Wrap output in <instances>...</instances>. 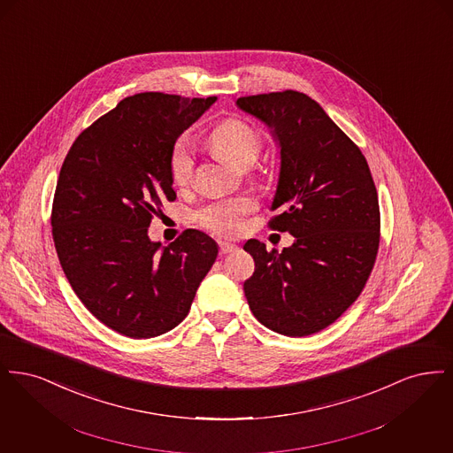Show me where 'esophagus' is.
I'll return each instance as SVG.
<instances>
[{"label": "esophagus", "instance_id": "esophagus-1", "mask_svg": "<svg viewBox=\"0 0 453 453\" xmlns=\"http://www.w3.org/2000/svg\"><path fill=\"white\" fill-rule=\"evenodd\" d=\"M236 244H233V242H227V241H219V251H220V255H227V253H233V251H236Z\"/></svg>", "mask_w": 453, "mask_h": 453}]
</instances>
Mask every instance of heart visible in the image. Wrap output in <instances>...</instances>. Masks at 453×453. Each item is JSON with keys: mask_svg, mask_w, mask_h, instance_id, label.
Masks as SVG:
<instances>
[{"mask_svg": "<svg viewBox=\"0 0 453 453\" xmlns=\"http://www.w3.org/2000/svg\"><path fill=\"white\" fill-rule=\"evenodd\" d=\"M211 144L222 157L233 163L237 168L251 166L261 150V137L258 130L250 124L227 119L219 124L211 134ZM194 173V154L187 137H180L170 152V174L176 187H185ZM255 209V202L250 196L216 200L202 207L195 220L222 236H233L242 226V216Z\"/></svg>", "mask_w": 453, "mask_h": 453, "instance_id": "1", "label": "heart"}]
</instances>
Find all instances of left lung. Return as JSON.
Here are the masks:
<instances>
[{
	"instance_id": "1",
	"label": "left lung",
	"mask_w": 453,
	"mask_h": 453,
	"mask_svg": "<svg viewBox=\"0 0 453 453\" xmlns=\"http://www.w3.org/2000/svg\"><path fill=\"white\" fill-rule=\"evenodd\" d=\"M280 148L270 227L296 237L266 251L244 244L255 273L244 296L259 323L285 336H307L334 323L364 290L380 241L379 196L358 146L311 96L287 89L237 98Z\"/></svg>"
}]
</instances>
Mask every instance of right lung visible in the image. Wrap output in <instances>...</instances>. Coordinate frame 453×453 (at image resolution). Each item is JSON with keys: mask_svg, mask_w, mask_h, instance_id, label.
<instances>
[{"mask_svg": "<svg viewBox=\"0 0 453 453\" xmlns=\"http://www.w3.org/2000/svg\"><path fill=\"white\" fill-rule=\"evenodd\" d=\"M157 91L124 98L73 142L52 203V237L65 279L88 311L129 338H154L181 323L217 242L187 229L172 244L148 236L173 202L170 152L216 102Z\"/></svg>", "mask_w": 453, "mask_h": 453, "instance_id": "obj_1", "label": "right lung"}]
</instances>
